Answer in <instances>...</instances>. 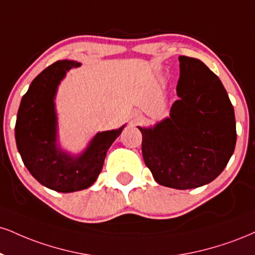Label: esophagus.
Segmentation results:
<instances>
[{
    "mask_svg": "<svg viewBox=\"0 0 255 255\" xmlns=\"http://www.w3.org/2000/svg\"><path fill=\"white\" fill-rule=\"evenodd\" d=\"M141 119V116L140 115H136L135 116V118H134V121H135V122H137V121H139V120Z\"/></svg>",
    "mask_w": 255,
    "mask_h": 255,
    "instance_id": "1",
    "label": "esophagus"
}]
</instances>
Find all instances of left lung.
I'll use <instances>...</instances> for the list:
<instances>
[{"label": "left lung", "instance_id": "8db88e82", "mask_svg": "<svg viewBox=\"0 0 255 255\" xmlns=\"http://www.w3.org/2000/svg\"><path fill=\"white\" fill-rule=\"evenodd\" d=\"M178 100L142 134V157L160 185L186 190L221 174L236 143L234 108L220 78L199 59L179 57Z\"/></svg>", "mask_w": 255, "mask_h": 255}]
</instances>
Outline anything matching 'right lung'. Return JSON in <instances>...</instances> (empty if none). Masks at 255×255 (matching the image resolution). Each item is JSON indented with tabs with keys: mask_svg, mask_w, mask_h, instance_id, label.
<instances>
[{
	"mask_svg": "<svg viewBox=\"0 0 255 255\" xmlns=\"http://www.w3.org/2000/svg\"><path fill=\"white\" fill-rule=\"evenodd\" d=\"M75 60H58L36 76L21 100L15 125V140L22 161L41 185L58 192L88 189L102 171L107 152L124 130L98 131L87 148L73 155L58 141L56 95Z\"/></svg>",
	"mask_w": 255,
	"mask_h": 255,
	"instance_id": "1",
	"label": "right lung"
}]
</instances>
